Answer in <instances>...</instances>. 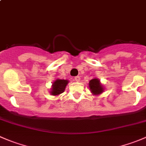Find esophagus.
Here are the masks:
<instances>
[{"label":"esophagus","mask_w":146,"mask_h":146,"mask_svg":"<svg viewBox=\"0 0 146 146\" xmlns=\"http://www.w3.org/2000/svg\"><path fill=\"white\" fill-rule=\"evenodd\" d=\"M75 80H76V82H79L80 80V76H76V77H75Z\"/></svg>","instance_id":"34e87169"}]
</instances>
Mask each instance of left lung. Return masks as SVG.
I'll return each mask as SVG.
<instances>
[{
	"mask_svg": "<svg viewBox=\"0 0 146 146\" xmlns=\"http://www.w3.org/2000/svg\"><path fill=\"white\" fill-rule=\"evenodd\" d=\"M89 88L92 93L95 95H100L104 91L103 85L100 83L99 79L93 78L89 82Z\"/></svg>",
	"mask_w": 146,
	"mask_h": 146,
	"instance_id": "8db88e82",
	"label": "left lung"
}]
</instances>
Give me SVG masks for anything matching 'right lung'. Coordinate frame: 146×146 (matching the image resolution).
Here are the masks:
<instances>
[{"mask_svg": "<svg viewBox=\"0 0 146 146\" xmlns=\"http://www.w3.org/2000/svg\"><path fill=\"white\" fill-rule=\"evenodd\" d=\"M68 83V80H67L56 79L52 84L51 94L52 95H58L63 93Z\"/></svg>", "mask_w": 146, "mask_h": 146, "instance_id": "obj_1", "label": "right lung"}]
</instances>
